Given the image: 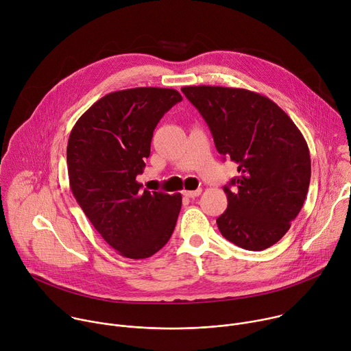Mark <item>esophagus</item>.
Instances as JSON below:
<instances>
[{"label":"esophagus","instance_id":"34e87169","mask_svg":"<svg viewBox=\"0 0 351 351\" xmlns=\"http://www.w3.org/2000/svg\"><path fill=\"white\" fill-rule=\"evenodd\" d=\"M202 189H197V190H184L183 191V195L186 197H190V198H194V197H198L199 194H202Z\"/></svg>","mask_w":351,"mask_h":351}]
</instances>
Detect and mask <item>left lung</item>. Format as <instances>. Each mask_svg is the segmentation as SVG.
<instances>
[{
	"label": "left lung",
	"mask_w": 351,
	"mask_h": 351,
	"mask_svg": "<svg viewBox=\"0 0 351 351\" xmlns=\"http://www.w3.org/2000/svg\"><path fill=\"white\" fill-rule=\"evenodd\" d=\"M182 91L206 119L218 153L237 164L239 175L223 187L228 208L217 219L219 232L250 252L271 247L286 234L308 191L311 160L304 136L258 93L221 86Z\"/></svg>",
	"instance_id": "1"
}]
</instances>
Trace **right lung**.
Returning <instances> with one entry per match:
<instances>
[{"label":"right lung","mask_w":351,"mask_h":351,"mask_svg":"<svg viewBox=\"0 0 351 351\" xmlns=\"http://www.w3.org/2000/svg\"><path fill=\"white\" fill-rule=\"evenodd\" d=\"M182 95L173 88L110 93L75 123L66 148L69 186L95 230L126 258H148L169 240L182 195L141 190L153 132Z\"/></svg>","instance_id":"obj_1"}]
</instances>
